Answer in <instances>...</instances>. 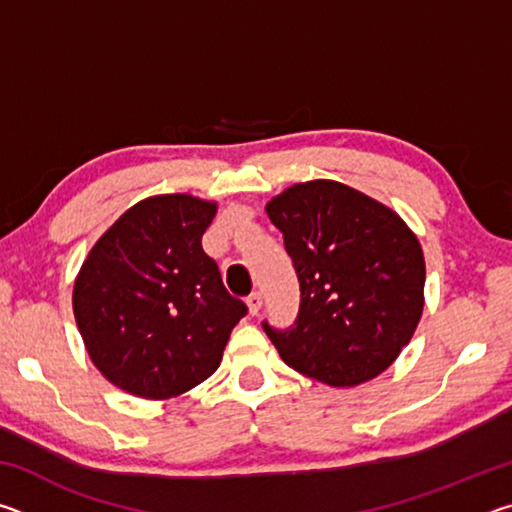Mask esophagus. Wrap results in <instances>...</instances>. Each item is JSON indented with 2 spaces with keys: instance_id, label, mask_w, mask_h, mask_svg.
<instances>
[{
  "instance_id": "1",
  "label": "esophagus",
  "mask_w": 512,
  "mask_h": 512,
  "mask_svg": "<svg viewBox=\"0 0 512 512\" xmlns=\"http://www.w3.org/2000/svg\"><path fill=\"white\" fill-rule=\"evenodd\" d=\"M248 309H250V314H253V316H257L259 314V309H262V293H259V291H253V293H250V296H248Z\"/></svg>"
}]
</instances>
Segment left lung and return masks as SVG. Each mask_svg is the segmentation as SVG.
<instances>
[{"instance_id":"1","label":"left lung","mask_w":512,"mask_h":512,"mask_svg":"<svg viewBox=\"0 0 512 512\" xmlns=\"http://www.w3.org/2000/svg\"><path fill=\"white\" fill-rule=\"evenodd\" d=\"M266 212L300 282L293 325L262 323L284 363L329 386L377 377L422 316L418 239L386 205L334 180L293 185Z\"/></svg>"}]
</instances>
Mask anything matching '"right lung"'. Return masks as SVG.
<instances>
[{
    "label": "right lung",
    "instance_id": "1",
    "mask_svg": "<svg viewBox=\"0 0 512 512\" xmlns=\"http://www.w3.org/2000/svg\"><path fill=\"white\" fill-rule=\"evenodd\" d=\"M214 203L153 196L112 223L74 284V316L101 375L146 400H167L219 368L248 314L201 246Z\"/></svg>",
    "mask_w": 512,
    "mask_h": 512
}]
</instances>
